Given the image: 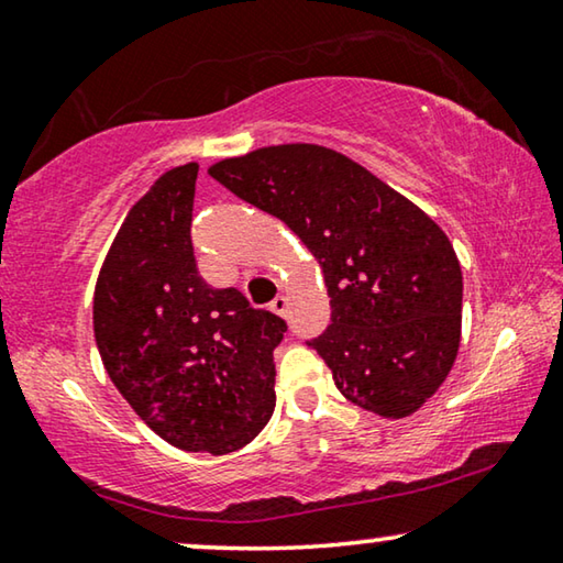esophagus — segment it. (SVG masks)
Returning a JSON list of instances; mask_svg holds the SVG:
<instances>
[{"instance_id": "1", "label": "esophagus", "mask_w": 563, "mask_h": 563, "mask_svg": "<svg viewBox=\"0 0 563 563\" xmlns=\"http://www.w3.org/2000/svg\"><path fill=\"white\" fill-rule=\"evenodd\" d=\"M271 308H273V313L285 316V310H288V298H285V296H275L273 302H271Z\"/></svg>"}]
</instances>
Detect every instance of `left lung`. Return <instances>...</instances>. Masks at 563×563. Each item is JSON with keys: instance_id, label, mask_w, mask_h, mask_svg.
I'll return each mask as SVG.
<instances>
[{"instance_id": "left-lung-1", "label": "left lung", "mask_w": 563, "mask_h": 563, "mask_svg": "<svg viewBox=\"0 0 563 563\" xmlns=\"http://www.w3.org/2000/svg\"><path fill=\"white\" fill-rule=\"evenodd\" d=\"M210 177L280 218L323 267L330 325L306 341L351 404L386 418L421 408L461 341L463 278L443 230L335 150L263 147Z\"/></svg>"}]
</instances>
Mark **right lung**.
I'll use <instances>...</instances> for the list:
<instances>
[{"label":"right lung","mask_w":563,"mask_h":563,"mask_svg":"<svg viewBox=\"0 0 563 563\" xmlns=\"http://www.w3.org/2000/svg\"><path fill=\"white\" fill-rule=\"evenodd\" d=\"M195 180V163L167 169L135 202L97 278L92 323L107 376L142 421L177 449L222 456L271 421L273 351L288 325L202 280Z\"/></svg>","instance_id":"1"}]
</instances>
